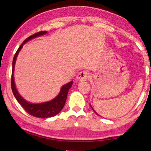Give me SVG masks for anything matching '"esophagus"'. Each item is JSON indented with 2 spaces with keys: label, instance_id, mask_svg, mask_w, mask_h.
Wrapping results in <instances>:
<instances>
[{
  "label": "esophagus",
  "instance_id": "esophagus-1",
  "mask_svg": "<svg viewBox=\"0 0 151 151\" xmlns=\"http://www.w3.org/2000/svg\"><path fill=\"white\" fill-rule=\"evenodd\" d=\"M89 74L86 71H81V72H79L78 73L76 79L79 81H84L89 78Z\"/></svg>",
  "mask_w": 151,
  "mask_h": 151
}]
</instances>
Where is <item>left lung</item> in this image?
Masks as SVG:
<instances>
[{"label":"left lung","mask_w":151,"mask_h":151,"mask_svg":"<svg viewBox=\"0 0 151 151\" xmlns=\"http://www.w3.org/2000/svg\"><path fill=\"white\" fill-rule=\"evenodd\" d=\"M90 106H91V105H90ZM91 109H92V110L93 111H94V112H95V113H96V114H97V115H98V116H99V114H98L97 113H96V111H94V110H93V109L92 108V107H91Z\"/></svg>","instance_id":"left-lung-1"}]
</instances>
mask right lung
Returning a JSON list of instances; mask_svg holds the SVG:
<instances>
[{
  "label": "right lung",
  "mask_w": 151,
  "mask_h": 151,
  "mask_svg": "<svg viewBox=\"0 0 151 151\" xmlns=\"http://www.w3.org/2000/svg\"><path fill=\"white\" fill-rule=\"evenodd\" d=\"M47 31H40V32H36L35 34L32 35L30 36L22 43L21 45L19 47V48L15 52L14 58L13 60V70H12V76H11V89L13 91V94H14L15 99L18 103L22 106V107L30 115L33 116L37 118H43V119H46V118L52 117L55 116V115L60 113V111L63 109L64 106L65 104L66 100H67V93H68L69 89H70L71 86L72 85L73 81H70V82L67 83L62 86L60 90V92L54 99L47 102H44V103L41 104H31L25 101L23 98L19 94V93L17 91L16 87H15V84L14 82V77H13V72H14V67L15 64V60H16L17 57L21 50V48L23 46V45L25 42L35 38L36 37H39V36L43 35L47 33Z\"/></svg>",
  "instance_id": "add662e5"
}]
</instances>
